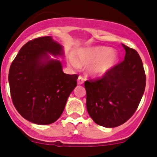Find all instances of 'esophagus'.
I'll return each instance as SVG.
<instances>
[{
    "label": "esophagus",
    "mask_w": 157,
    "mask_h": 157,
    "mask_svg": "<svg viewBox=\"0 0 157 157\" xmlns=\"http://www.w3.org/2000/svg\"><path fill=\"white\" fill-rule=\"evenodd\" d=\"M77 82L78 85H81V84H82L83 82H84V78H83L82 76H78V80H77Z\"/></svg>",
    "instance_id": "esophagus-1"
}]
</instances>
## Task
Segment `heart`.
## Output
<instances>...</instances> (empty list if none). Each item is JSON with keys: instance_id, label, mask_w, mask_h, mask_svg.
Masks as SVG:
<instances>
[{"instance_id": "heart-1", "label": "heart", "mask_w": 157, "mask_h": 157, "mask_svg": "<svg viewBox=\"0 0 157 157\" xmlns=\"http://www.w3.org/2000/svg\"><path fill=\"white\" fill-rule=\"evenodd\" d=\"M117 61V53L110 48L94 46L78 51L75 58H71L69 63L74 67L90 65L89 74L94 77H101L106 75Z\"/></svg>"}]
</instances>
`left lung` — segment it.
I'll return each mask as SVG.
<instances>
[{"mask_svg":"<svg viewBox=\"0 0 157 157\" xmlns=\"http://www.w3.org/2000/svg\"><path fill=\"white\" fill-rule=\"evenodd\" d=\"M124 60L97 80L85 82L86 109L97 124L116 127L134 115L143 96L145 71L138 52L122 44Z\"/></svg>","mask_w":157,"mask_h":157,"instance_id":"8db88e82","label":"left lung"}]
</instances>
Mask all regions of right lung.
Instances as JSON below:
<instances>
[{"label": "right lung", "mask_w": 157, "mask_h": 157, "mask_svg": "<svg viewBox=\"0 0 157 157\" xmlns=\"http://www.w3.org/2000/svg\"><path fill=\"white\" fill-rule=\"evenodd\" d=\"M61 45L51 36L26 43L11 64L8 74L12 102L24 119L39 125L56 122L77 86V75L64 74Z\"/></svg>", "instance_id": "right-lung-1"}]
</instances>
